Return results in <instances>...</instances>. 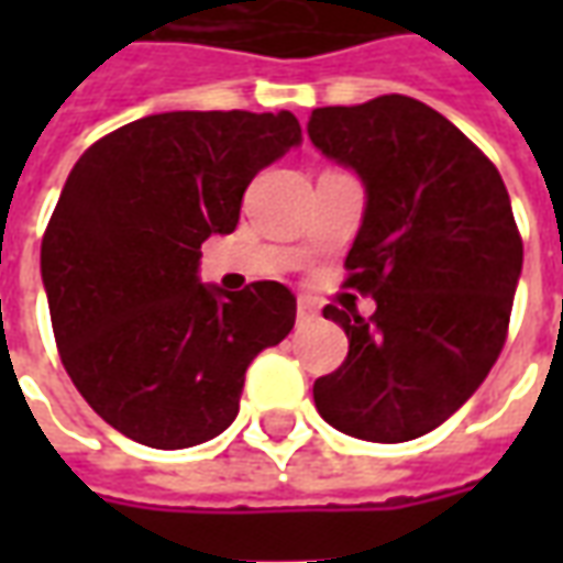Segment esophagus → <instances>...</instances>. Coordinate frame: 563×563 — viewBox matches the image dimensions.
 Returning a JSON list of instances; mask_svg holds the SVG:
<instances>
[{
	"label": "esophagus",
	"mask_w": 563,
	"mask_h": 563,
	"mask_svg": "<svg viewBox=\"0 0 563 563\" xmlns=\"http://www.w3.org/2000/svg\"><path fill=\"white\" fill-rule=\"evenodd\" d=\"M319 319V307L310 301V298H298V322L301 325H310Z\"/></svg>",
	"instance_id": "esophagus-1"
}]
</instances>
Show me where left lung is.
I'll return each instance as SVG.
<instances>
[{
  "label": "left lung",
  "instance_id": "left-lung-1",
  "mask_svg": "<svg viewBox=\"0 0 563 563\" xmlns=\"http://www.w3.org/2000/svg\"><path fill=\"white\" fill-rule=\"evenodd\" d=\"M307 135L365 186L346 286L377 301L371 319L322 310L350 353L313 383V401L343 434L416 440L479 389L507 341L521 277L507 186L461 129L410 96L317 108Z\"/></svg>",
  "mask_w": 563,
  "mask_h": 563
}]
</instances>
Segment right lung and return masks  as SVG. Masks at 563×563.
Wrapping results in <instances>:
<instances>
[{"label":"right lung","mask_w":563,"mask_h":563,"mask_svg":"<svg viewBox=\"0 0 563 563\" xmlns=\"http://www.w3.org/2000/svg\"><path fill=\"white\" fill-rule=\"evenodd\" d=\"M301 144L289 111H168L96 141L42 241V280L68 377L135 443L186 449L238 416L244 374L295 325L274 280L201 283V244L241 220L250 180Z\"/></svg>","instance_id":"obj_1"}]
</instances>
